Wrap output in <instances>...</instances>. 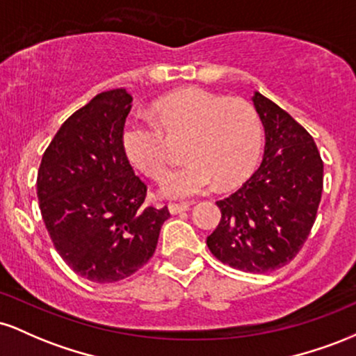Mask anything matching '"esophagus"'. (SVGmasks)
Listing matches in <instances>:
<instances>
[{"mask_svg":"<svg viewBox=\"0 0 356 356\" xmlns=\"http://www.w3.org/2000/svg\"><path fill=\"white\" fill-rule=\"evenodd\" d=\"M189 209V204L186 202H169V211L170 214H181Z\"/></svg>","mask_w":356,"mask_h":356,"instance_id":"34e87169","label":"esophagus"}]
</instances>
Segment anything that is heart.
Listing matches in <instances>:
<instances>
[{
  "label": "heart",
  "mask_w": 356,
  "mask_h": 356,
  "mask_svg": "<svg viewBox=\"0 0 356 356\" xmlns=\"http://www.w3.org/2000/svg\"><path fill=\"white\" fill-rule=\"evenodd\" d=\"M154 113L155 122L130 118L122 144L130 162L157 181L167 167V137H187L184 155L189 162L162 182V192L169 197H194L218 182L232 187L254 170L263 129L249 102L184 88L155 102Z\"/></svg>",
  "instance_id": "obj_1"
}]
</instances>
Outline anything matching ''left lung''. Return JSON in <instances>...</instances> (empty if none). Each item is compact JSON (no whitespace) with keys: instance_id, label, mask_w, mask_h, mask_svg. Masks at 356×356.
Instances as JSON below:
<instances>
[{"instance_id":"8db88e82","label":"left lung","mask_w":356,"mask_h":356,"mask_svg":"<svg viewBox=\"0 0 356 356\" xmlns=\"http://www.w3.org/2000/svg\"><path fill=\"white\" fill-rule=\"evenodd\" d=\"M264 127L257 170L229 197L218 201L220 222L207 248L220 263L246 273L286 266L308 239L323 191V161L313 137L275 102L254 92Z\"/></svg>"}]
</instances>
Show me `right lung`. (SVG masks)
Here are the masks:
<instances>
[{"label": "right lung", "instance_id": "add662e5", "mask_svg": "<svg viewBox=\"0 0 356 356\" xmlns=\"http://www.w3.org/2000/svg\"><path fill=\"white\" fill-rule=\"evenodd\" d=\"M132 95L93 97L60 127L36 179L40 211L61 259L93 283L138 271L157 248L169 209L145 206L147 186L122 144Z\"/></svg>", "mask_w": 356, "mask_h": 356}]
</instances>
